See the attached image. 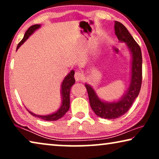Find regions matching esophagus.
Returning a JSON list of instances; mask_svg holds the SVG:
<instances>
[{"label": "esophagus", "mask_w": 159, "mask_h": 159, "mask_svg": "<svg viewBox=\"0 0 159 159\" xmlns=\"http://www.w3.org/2000/svg\"><path fill=\"white\" fill-rule=\"evenodd\" d=\"M75 78L76 81H77V82L82 81V80L84 79V76L81 72H80V71H76L75 75Z\"/></svg>", "instance_id": "1"}]
</instances>
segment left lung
I'll use <instances>...</instances> for the list:
<instances>
[{
	"instance_id": "obj_1",
	"label": "left lung",
	"mask_w": 159,
	"mask_h": 159,
	"mask_svg": "<svg viewBox=\"0 0 159 159\" xmlns=\"http://www.w3.org/2000/svg\"><path fill=\"white\" fill-rule=\"evenodd\" d=\"M115 34L121 43H125L132 56L131 77L129 86L118 101L107 102L101 100L94 89L85 83L91 108L95 114L101 118L113 119L126 114L138 96L142 84V53L136 41L127 28L119 21H115Z\"/></svg>"
}]
</instances>
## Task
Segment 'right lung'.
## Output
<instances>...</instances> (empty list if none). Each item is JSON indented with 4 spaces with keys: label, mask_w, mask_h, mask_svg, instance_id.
Returning <instances> with one entry per match:
<instances>
[{
    "label": "right lung",
    "mask_w": 159,
    "mask_h": 159,
    "mask_svg": "<svg viewBox=\"0 0 159 159\" xmlns=\"http://www.w3.org/2000/svg\"><path fill=\"white\" fill-rule=\"evenodd\" d=\"M40 25H34L30 27L27 31H26L25 36L21 42L19 43L17 45L16 50H18L19 47L31 36L32 34L34 33V31L38 30L40 27ZM75 71L71 70L66 77H64V80H63L61 85V105L60 108L56 111V112H53V114H48V115H38L34 114L30 111L27 110L30 114L32 116L38 117L39 119H43L45 121H56L58 119L61 118L64 116L65 114L68 111L69 109V106H70V90L71 88V86L75 84Z\"/></svg>",
    "instance_id": "add662e5"
}]
</instances>
